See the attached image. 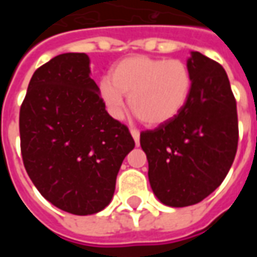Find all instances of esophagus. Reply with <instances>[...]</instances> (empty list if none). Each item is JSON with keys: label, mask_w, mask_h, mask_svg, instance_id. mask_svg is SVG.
Returning a JSON list of instances; mask_svg holds the SVG:
<instances>
[{"label": "esophagus", "mask_w": 257, "mask_h": 257, "mask_svg": "<svg viewBox=\"0 0 257 257\" xmlns=\"http://www.w3.org/2000/svg\"><path fill=\"white\" fill-rule=\"evenodd\" d=\"M131 135H132V138H134L136 146H139V142H140V132H139V131H138V129H135V128H131Z\"/></svg>", "instance_id": "obj_1"}]
</instances>
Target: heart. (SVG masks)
<instances>
[{"label": "heart", "instance_id": "obj_1", "mask_svg": "<svg viewBox=\"0 0 257 257\" xmlns=\"http://www.w3.org/2000/svg\"><path fill=\"white\" fill-rule=\"evenodd\" d=\"M191 85L189 66L179 59L132 56L112 68L111 78L101 79L99 93L114 118L122 117L126 95L136 117L157 126L178 117L189 101Z\"/></svg>", "mask_w": 257, "mask_h": 257}]
</instances>
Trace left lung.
I'll return each instance as SVG.
<instances>
[{"label": "left lung", "instance_id": "left-lung-1", "mask_svg": "<svg viewBox=\"0 0 257 257\" xmlns=\"http://www.w3.org/2000/svg\"><path fill=\"white\" fill-rule=\"evenodd\" d=\"M193 85L178 117L140 134L149 180L162 204L183 208L213 193L234 161L238 146L237 101L220 64L202 53L187 60Z\"/></svg>", "mask_w": 257, "mask_h": 257}]
</instances>
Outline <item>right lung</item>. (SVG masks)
Masks as SVG:
<instances>
[{"label":"right lung","instance_id":"right-lung-1","mask_svg":"<svg viewBox=\"0 0 257 257\" xmlns=\"http://www.w3.org/2000/svg\"><path fill=\"white\" fill-rule=\"evenodd\" d=\"M85 53H62L33 74L19 115L20 150L45 199L73 215L110 204L123 158L135 147L106 111Z\"/></svg>","mask_w":257,"mask_h":257}]
</instances>
